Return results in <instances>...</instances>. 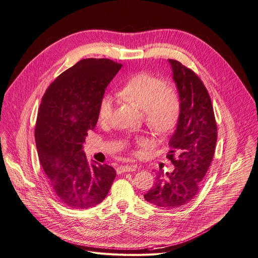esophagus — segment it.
Instances as JSON below:
<instances>
[{
    "instance_id": "esophagus-1",
    "label": "esophagus",
    "mask_w": 258,
    "mask_h": 258,
    "mask_svg": "<svg viewBox=\"0 0 258 258\" xmlns=\"http://www.w3.org/2000/svg\"><path fill=\"white\" fill-rule=\"evenodd\" d=\"M136 170V165H123L117 168L118 173H124V172H134Z\"/></svg>"
}]
</instances>
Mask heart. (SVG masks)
Listing matches in <instances>:
<instances>
[{
    "label": "heart",
    "instance_id": "heart-1",
    "mask_svg": "<svg viewBox=\"0 0 258 258\" xmlns=\"http://www.w3.org/2000/svg\"><path fill=\"white\" fill-rule=\"evenodd\" d=\"M118 97L133 103L144 111L145 122L156 135L170 132L178 122L180 114V98L176 90L165 87L162 79L148 73L133 76L118 90ZM115 100L111 95H105L98 106V119L102 124L112 119ZM140 147H149L150 141L144 136L135 140Z\"/></svg>",
    "mask_w": 258,
    "mask_h": 258
}]
</instances>
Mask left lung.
<instances>
[{
    "instance_id": "8db88e82",
    "label": "left lung",
    "mask_w": 258,
    "mask_h": 258,
    "mask_svg": "<svg viewBox=\"0 0 258 258\" xmlns=\"http://www.w3.org/2000/svg\"><path fill=\"white\" fill-rule=\"evenodd\" d=\"M180 98V114L170 139L168 158L175 165L171 173L161 170L145 200L163 208H177L191 201L213 161L218 129L207 89L191 70L168 59Z\"/></svg>"
}]
</instances>
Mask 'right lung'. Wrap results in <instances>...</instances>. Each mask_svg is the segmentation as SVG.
Here are the masks:
<instances>
[{
    "mask_svg": "<svg viewBox=\"0 0 258 258\" xmlns=\"http://www.w3.org/2000/svg\"><path fill=\"white\" fill-rule=\"evenodd\" d=\"M120 68L110 59L80 60L59 75L42 97L35 128L38 158L57 199L70 208L100 204L116 176L110 165L89 163L83 143L97 125L105 89Z\"/></svg>",
    "mask_w": 258,
    "mask_h": 258,
    "instance_id": "add662e5",
    "label": "right lung"
}]
</instances>
